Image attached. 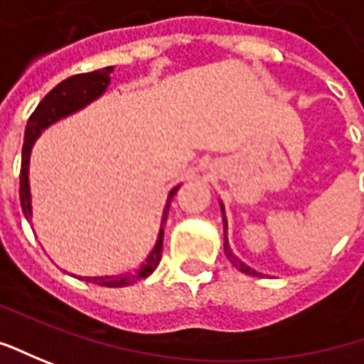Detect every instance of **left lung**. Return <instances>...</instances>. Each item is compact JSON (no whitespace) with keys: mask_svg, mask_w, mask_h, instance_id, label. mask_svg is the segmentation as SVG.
I'll use <instances>...</instances> for the list:
<instances>
[{"mask_svg":"<svg viewBox=\"0 0 364 364\" xmlns=\"http://www.w3.org/2000/svg\"><path fill=\"white\" fill-rule=\"evenodd\" d=\"M220 207H221V213H223V252H225V256H228V259L232 262V266H235L240 272H244V274H247V276H259L256 269L250 268L247 264H244V262H242V259L232 252L230 242H228V220H225V209H223V203H221V201H220Z\"/></svg>","mask_w":364,"mask_h":364,"instance_id":"8db88e82","label":"left lung"}]
</instances>
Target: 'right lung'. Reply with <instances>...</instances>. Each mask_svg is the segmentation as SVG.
Segmentation results:
<instances>
[{
	"label": "right lung",
	"instance_id": "obj_1",
	"mask_svg": "<svg viewBox=\"0 0 364 364\" xmlns=\"http://www.w3.org/2000/svg\"><path fill=\"white\" fill-rule=\"evenodd\" d=\"M114 66L108 68L95 70L88 74H76L70 76L66 80H62L56 88H52L48 95L42 98V102L32 112V117L26 124V136H23V149H21V169H19V203L21 211L26 215V220H32V191H30V157H32V149L38 136L46 131L50 124H54L58 120L66 119L70 114L78 112L84 107H88L90 102H95L96 98L107 92L108 84H110V72ZM179 185L173 187L167 195L165 209H163V220H161V230H159L155 247L151 250V254L146 256L143 264L134 272L129 274H120V276H86V282L98 284V286H108V288H122L129 286L134 280H143L149 274H153V269L157 268L161 262V252H163V223L167 220V211H169L171 199L177 193Z\"/></svg>",
	"mask_w": 364,
	"mask_h": 364
}]
</instances>
